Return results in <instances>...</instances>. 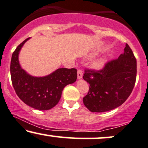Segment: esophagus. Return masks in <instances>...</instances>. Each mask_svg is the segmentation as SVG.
I'll return each instance as SVG.
<instances>
[{"instance_id":"34e87169","label":"esophagus","mask_w":148,"mask_h":148,"mask_svg":"<svg viewBox=\"0 0 148 148\" xmlns=\"http://www.w3.org/2000/svg\"><path fill=\"white\" fill-rule=\"evenodd\" d=\"M82 76H83V73H82V71L81 70V69H79L77 71V78L79 79H80L82 78Z\"/></svg>"}]
</instances>
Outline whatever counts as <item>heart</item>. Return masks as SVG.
<instances>
[{"label":"heart","mask_w":148,"mask_h":148,"mask_svg":"<svg viewBox=\"0 0 148 148\" xmlns=\"http://www.w3.org/2000/svg\"><path fill=\"white\" fill-rule=\"evenodd\" d=\"M104 63H105V60L103 59H100V60H96L95 62H93V66L95 69H100L103 66Z\"/></svg>","instance_id":"b5f03b06"}]
</instances>
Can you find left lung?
<instances>
[{"instance_id": "8db88e82", "label": "left lung", "mask_w": 148, "mask_h": 148, "mask_svg": "<svg viewBox=\"0 0 148 148\" xmlns=\"http://www.w3.org/2000/svg\"><path fill=\"white\" fill-rule=\"evenodd\" d=\"M83 79L90 84L83 98L91 112H105L117 108L131 94L136 79V60L126 43L124 53L107 62L100 71L86 69Z\"/></svg>"}]
</instances>
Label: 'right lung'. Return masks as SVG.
Returning a JSON list of instances; mask_svg holds the SVG:
<instances>
[{
	"label": "right lung",
	"mask_w": 148,
	"mask_h": 148,
	"mask_svg": "<svg viewBox=\"0 0 148 148\" xmlns=\"http://www.w3.org/2000/svg\"><path fill=\"white\" fill-rule=\"evenodd\" d=\"M29 38L16 48L12 56L10 73L16 93L24 103L37 110H49L60 101L64 88L77 79L75 69H58L43 77H34L21 67L18 54Z\"/></svg>",
	"instance_id": "right-lung-1"
}]
</instances>
